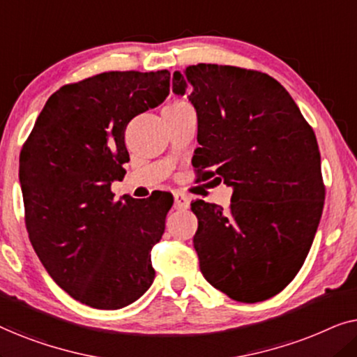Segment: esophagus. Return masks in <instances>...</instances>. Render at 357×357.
I'll return each mask as SVG.
<instances>
[{"instance_id": "esophagus-1", "label": "esophagus", "mask_w": 357, "mask_h": 357, "mask_svg": "<svg viewBox=\"0 0 357 357\" xmlns=\"http://www.w3.org/2000/svg\"><path fill=\"white\" fill-rule=\"evenodd\" d=\"M174 199H175V208L177 209H187L190 204V198L187 193L183 192H175L174 193Z\"/></svg>"}]
</instances>
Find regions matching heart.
<instances>
[{
    "label": "heart",
    "instance_id": "1",
    "mask_svg": "<svg viewBox=\"0 0 357 357\" xmlns=\"http://www.w3.org/2000/svg\"><path fill=\"white\" fill-rule=\"evenodd\" d=\"M174 105H185V102H175V104H172V105H169V107H174Z\"/></svg>",
    "mask_w": 357,
    "mask_h": 357
}]
</instances>
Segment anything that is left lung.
<instances>
[{
    "mask_svg": "<svg viewBox=\"0 0 357 357\" xmlns=\"http://www.w3.org/2000/svg\"><path fill=\"white\" fill-rule=\"evenodd\" d=\"M172 91L197 110L193 167L234 190L227 211L192 203L199 270L234 301L270 299L304 265L324 211L314 130L289 92L260 71L199 63L174 73Z\"/></svg>",
    "mask_w": 357,
    "mask_h": 357,
    "instance_id": "left-lung-1",
    "label": "left lung"
}]
</instances>
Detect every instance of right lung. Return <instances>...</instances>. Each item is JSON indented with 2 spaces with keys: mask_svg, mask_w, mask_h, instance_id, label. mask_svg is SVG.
Here are the masks:
<instances>
[{
  "mask_svg": "<svg viewBox=\"0 0 357 357\" xmlns=\"http://www.w3.org/2000/svg\"><path fill=\"white\" fill-rule=\"evenodd\" d=\"M167 70L109 71L50 96L19 159L29 238L53 281L73 299L116 310L154 281L151 250L174 199H115L110 185L130 160L131 119L169 96Z\"/></svg>",
  "mask_w": 357,
  "mask_h": 357,
  "instance_id": "1",
  "label": "right lung"
}]
</instances>
